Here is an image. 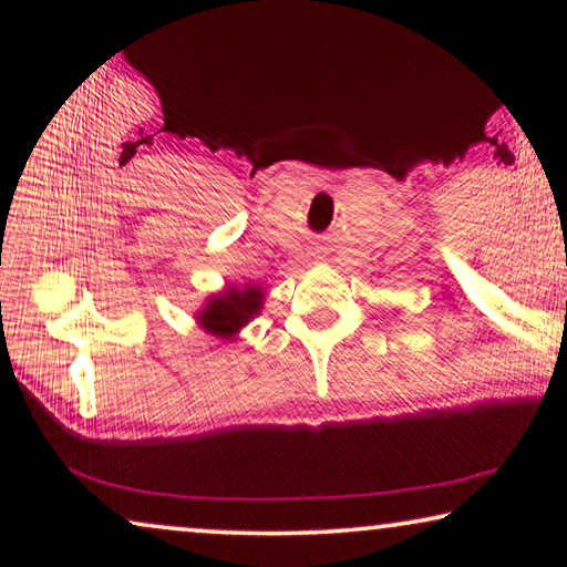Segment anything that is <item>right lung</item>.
<instances>
[{"label": "right lung", "mask_w": 567, "mask_h": 567, "mask_svg": "<svg viewBox=\"0 0 567 567\" xmlns=\"http://www.w3.org/2000/svg\"><path fill=\"white\" fill-rule=\"evenodd\" d=\"M262 305V292L257 287H247V290H229L223 297H215L209 300L207 310L199 315V322L213 334L219 338H229L235 330L243 328V324L257 315Z\"/></svg>", "instance_id": "right-lung-1"}]
</instances>
